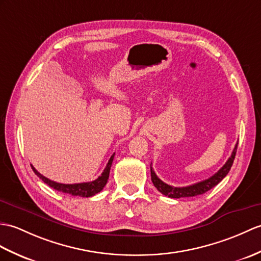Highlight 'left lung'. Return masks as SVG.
I'll list each match as a JSON object with an SVG mask.
<instances>
[{"mask_svg":"<svg viewBox=\"0 0 261 261\" xmlns=\"http://www.w3.org/2000/svg\"><path fill=\"white\" fill-rule=\"evenodd\" d=\"M237 147H238V143L234 145V149L232 151V153H231V155H230V158L227 160V162L213 175V177H210V178L205 179L203 181H200V182H198V184L188 186V187L169 186V185H167L166 182H163L162 180H160L158 178V175H156L155 172L153 171L152 167L150 166L151 180H152V184L154 185L156 189H158L162 193V195H165L169 198L178 199V198L196 197V196H199V195H202V193L209 191L211 188H214L215 186H217L228 174V172L230 171V169H231V166L233 163L236 152H237Z\"/></svg>","mask_w":261,"mask_h":261,"instance_id":"obj_1","label":"left lung"}]
</instances>
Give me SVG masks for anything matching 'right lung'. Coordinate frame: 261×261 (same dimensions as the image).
<instances>
[{
    "instance_id": "obj_1",
    "label": "right lung",
    "mask_w": 261,
    "mask_h": 261,
    "mask_svg": "<svg viewBox=\"0 0 261 261\" xmlns=\"http://www.w3.org/2000/svg\"><path fill=\"white\" fill-rule=\"evenodd\" d=\"M114 158V153L111 155L110 160H109L107 167L105 168V170L101 173L100 177L98 179H95L93 181H90V182H82V184H73V185H64V184H59L56 182V181H52L50 179L45 178L44 175H42L40 172L35 170V168L31 165L34 173L38 175L40 179H42L44 184L47 186H50L53 189H56L60 192L63 193H68V195L71 196H79V197H83V198H89L92 197L96 193L100 192L105 186L108 182L109 179V174H110V169L112 166V161Z\"/></svg>"
}]
</instances>
